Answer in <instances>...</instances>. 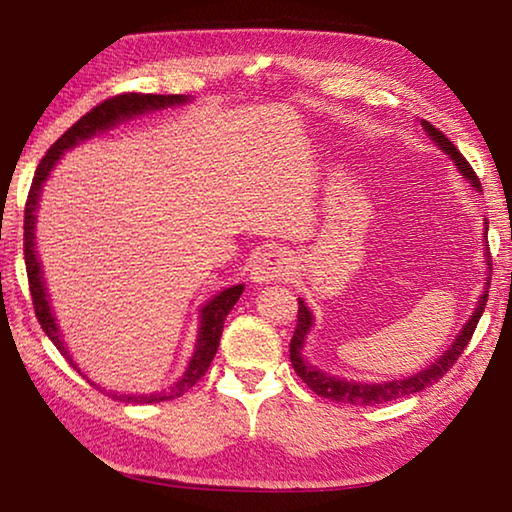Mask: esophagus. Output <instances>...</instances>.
I'll list each match as a JSON object with an SVG mask.
<instances>
[{
  "label": "esophagus",
  "instance_id": "1",
  "mask_svg": "<svg viewBox=\"0 0 512 512\" xmlns=\"http://www.w3.org/2000/svg\"><path fill=\"white\" fill-rule=\"evenodd\" d=\"M291 257L287 255V250L280 248H271L259 253L253 262V271H250V277L253 282H273V280H287L291 275Z\"/></svg>",
  "mask_w": 512,
  "mask_h": 512
}]
</instances>
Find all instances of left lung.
I'll list each match as a JSON object with an SVG mask.
<instances>
[{
    "mask_svg": "<svg viewBox=\"0 0 512 512\" xmlns=\"http://www.w3.org/2000/svg\"><path fill=\"white\" fill-rule=\"evenodd\" d=\"M422 126L427 128V133L433 142H436L440 149H443L449 158L456 162L458 171L463 173V176L470 180L472 187L481 189V180L476 176L472 164L463 158V153L456 149L454 142L445 137L443 131H438L436 126L429 124V121H422ZM485 235H488V228H485ZM492 266V264H490ZM490 284V282H485ZM485 302H488V291H483V296L479 300V305H476V311L472 314V318L467 320V325L463 327V332L458 334L456 343L449 348L443 357H440L436 363H431L429 368L420 370L418 375H413L409 379H400V381H384V384H357V381H345L339 377H329L325 372L316 370L311 363H307L302 359V343H305V336L311 327V314L309 309L305 307V302L298 300V323H296V332L291 336V343H289V354H291V366L296 370V375L305 381V384L314 391L316 395L325 397V400H332V402H343V404H357V406H372V404H386V402H393V400H402L406 395H413V393H420L424 388H429L436 384V381L445 375V372L454 366L461 357L463 350L467 348V343H470L476 323H479V318L485 309Z\"/></svg>",
    "mask_w": 512,
    "mask_h": 512,
    "instance_id": "left-lung-1",
    "label": "left lung"
}]
</instances>
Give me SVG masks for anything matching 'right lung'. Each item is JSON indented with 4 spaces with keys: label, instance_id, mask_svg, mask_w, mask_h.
<instances>
[{
    "label": "right lung",
    "instance_id": "right-lung-1",
    "mask_svg": "<svg viewBox=\"0 0 512 512\" xmlns=\"http://www.w3.org/2000/svg\"><path fill=\"white\" fill-rule=\"evenodd\" d=\"M187 97L183 94H140V92H124L117 94V97H110L106 101H101L99 106H94L90 112L76 121L72 128L58 137V140L49 146V151L45 153V158L40 160L36 176H33V183L27 196V205H24V264H27V277H29V291H31V300H33V309H36V318L40 327L45 329V334L51 339V343L56 345L58 352L72 363V357L67 354V348L63 345V339L58 334V325L54 316H51V307L47 300V291H45V282H42V271L36 257V241H33V228H36V210H38V198L42 192V183H45L49 171L54 169V164L58 162L60 155H63L65 149L74 146L76 142L88 140L94 133L106 131V128L115 126L117 121L128 119L133 115H142L146 110H158V108H167L173 106V103H185ZM241 293H244V284H237V287H230L221 291L219 296H214L201 311V329H198V341H196V352L192 361H189L187 372L183 379H178L169 391H160L155 395H117V393H106L108 397L117 402H128V404H153V402H167V400H176V397L185 395L189 388H192L198 379H201L210 363L214 359L216 350H219V341H221V332H223V323L225 316L230 314L232 307L237 305V300ZM76 368V366H74ZM79 370V368H76ZM81 372V370H79Z\"/></svg>",
    "mask_w": 512,
    "mask_h": 512
}]
</instances>
